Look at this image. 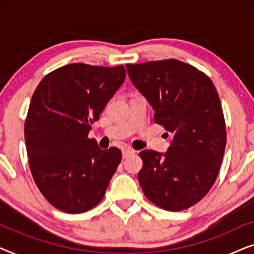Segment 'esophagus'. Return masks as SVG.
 <instances>
[{"instance_id":"34e87169","label":"esophagus","mask_w":254,"mask_h":254,"mask_svg":"<svg viewBox=\"0 0 254 254\" xmlns=\"http://www.w3.org/2000/svg\"><path fill=\"white\" fill-rule=\"evenodd\" d=\"M134 150L133 149H130V148H125V149H123V157L124 158H127L128 156L129 155H131V154H134Z\"/></svg>"}]
</instances>
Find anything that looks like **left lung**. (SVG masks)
I'll return each instance as SVG.
<instances>
[{
	"label": "left lung",
	"mask_w": 254,
	"mask_h": 254,
	"mask_svg": "<svg viewBox=\"0 0 254 254\" xmlns=\"http://www.w3.org/2000/svg\"><path fill=\"white\" fill-rule=\"evenodd\" d=\"M126 68L155 111V123L172 137L166 152H140L141 189L163 209H187L211 189L223 159L227 134L220 97L207 75L179 60Z\"/></svg>",
	"instance_id": "left-lung-1"
}]
</instances>
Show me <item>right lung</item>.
<instances>
[{
  "instance_id": "add662e5",
  "label": "right lung",
  "mask_w": 254,
  "mask_h": 254,
  "mask_svg": "<svg viewBox=\"0 0 254 254\" xmlns=\"http://www.w3.org/2000/svg\"><path fill=\"white\" fill-rule=\"evenodd\" d=\"M126 70L71 64L45 76L27 112L24 136L30 169L48 202L79 214L102 201L118 165V148L88 138L91 125L123 85Z\"/></svg>"
}]
</instances>
